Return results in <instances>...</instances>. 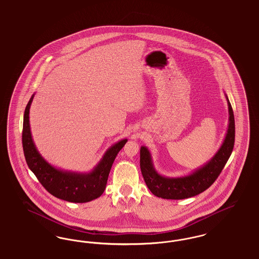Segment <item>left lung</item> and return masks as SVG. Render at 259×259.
<instances>
[{
    "instance_id": "obj_1",
    "label": "left lung",
    "mask_w": 259,
    "mask_h": 259,
    "mask_svg": "<svg viewBox=\"0 0 259 259\" xmlns=\"http://www.w3.org/2000/svg\"><path fill=\"white\" fill-rule=\"evenodd\" d=\"M228 100V98H227ZM229 125L222 148L207 165L196 172L183 178H165L154 170L148 149L142 147L140 150V166L148 189L157 197L180 200L193 197L208 189L219 178L226 162L229 159L235 143L234 113L228 101Z\"/></svg>"
}]
</instances>
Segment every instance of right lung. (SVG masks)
Returning <instances> with one entry per match:
<instances>
[{"label": "right lung", "instance_id": "right-lung-1", "mask_svg": "<svg viewBox=\"0 0 259 259\" xmlns=\"http://www.w3.org/2000/svg\"><path fill=\"white\" fill-rule=\"evenodd\" d=\"M34 95L25 109L22 131V146L25 159L37 181L51 195L73 203H85L100 197L107 185L111 165L127 140L112 146L104 155L97 167L89 174L62 172L45 160L34 145L29 123V110Z\"/></svg>", "mask_w": 259, "mask_h": 259}]
</instances>
